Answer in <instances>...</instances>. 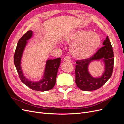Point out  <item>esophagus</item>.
Wrapping results in <instances>:
<instances>
[{
	"mask_svg": "<svg viewBox=\"0 0 124 124\" xmlns=\"http://www.w3.org/2000/svg\"><path fill=\"white\" fill-rule=\"evenodd\" d=\"M64 61L65 62H70L71 61V58L70 57V56H66L65 58H64Z\"/></svg>",
	"mask_w": 124,
	"mask_h": 124,
	"instance_id": "34e87169",
	"label": "esophagus"
}]
</instances>
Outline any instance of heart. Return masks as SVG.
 Wrapping results in <instances>:
<instances>
[{"instance_id":"heart-1","label":"heart","mask_w":124,"mask_h":124,"mask_svg":"<svg viewBox=\"0 0 124 124\" xmlns=\"http://www.w3.org/2000/svg\"><path fill=\"white\" fill-rule=\"evenodd\" d=\"M68 43H75L71 51L75 57L85 59L94 54L100 46L101 38L98 34L89 30H79L67 38Z\"/></svg>"}]
</instances>
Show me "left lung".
I'll use <instances>...</instances> for the list:
<instances>
[{"label": "left lung", "instance_id": "8db88e82", "mask_svg": "<svg viewBox=\"0 0 124 124\" xmlns=\"http://www.w3.org/2000/svg\"><path fill=\"white\" fill-rule=\"evenodd\" d=\"M102 46L92 56L86 59L76 60L75 66V83L83 91H93L99 89L111 78L113 71L114 56L112 47L107 36ZM103 58L105 64V70L99 78H93L88 71V65L94 60Z\"/></svg>", "mask_w": 124, "mask_h": 124}]
</instances>
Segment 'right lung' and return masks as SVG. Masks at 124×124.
<instances>
[{
    "label": "right lung",
    "instance_id": "1",
    "mask_svg": "<svg viewBox=\"0 0 124 124\" xmlns=\"http://www.w3.org/2000/svg\"><path fill=\"white\" fill-rule=\"evenodd\" d=\"M32 31L29 30L19 40L14 55V62L17 70L21 81L30 89L39 91H45L53 89L56 84L57 71L60 64L61 58L47 60L46 63L45 74L42 80L39 82H31L25 78L21 67V60L27 40L32 36Z\"/></svg>",
    "mask_w": 124,
    "mask_h": 124
}]
</instances>
